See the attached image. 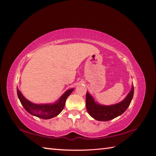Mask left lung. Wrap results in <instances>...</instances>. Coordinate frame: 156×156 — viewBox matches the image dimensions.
Here are the masks:
<instances>
[{
	"label": "left lung",
	"instance_id": "obj_1",
	"mask_svg": "<svg viewBox=\"0 0 156 156\" xmlns=\"http://www.w3.org/2000/svg\"><path fill=\"white\" fill-rule=\"evenodd\" d=\"M134 87L132 84L130 92L122 101L111 105H103L95 101L88 92L86 96V107L88 114L99 121H108L121 115L129 106L133 97Z\"/></svg>",
	"mask_w": 156,
	"mask_h": 156
}]
</instances>
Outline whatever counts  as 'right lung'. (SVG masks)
Instances as JSON below:
<instances>
[{"label":"right lung","instance_id":"right-lung-1","mask_svg":"<svg viewBox=\"0 0 156 156\" xmlns=\"http://www.w3.org/2000/svg\"><path fill=\"white\" fill-rule=\"evenodd\" d=\"M74 88H71L66 91L58 100L53 103L36 104L27 100L23 95L17 87V93L19 100L25 109L30 115L42 119H50L58 115L62 112L65 106L66 100Z\"/></svg>","mask_w":156,"mask_h":156}]
</instances>
